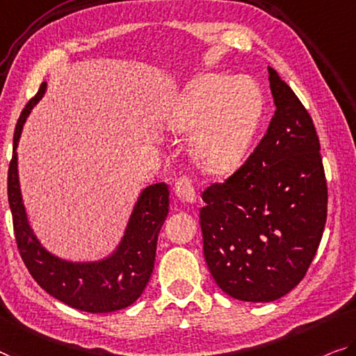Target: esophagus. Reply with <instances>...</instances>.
<instances>
[{
  "label": "esophagus",
  "instance_id": "obj_1",
  "mask_svg": "<svg viewBox=\"0 0 356 356\" xmlns=\"http://www.w3.org/2000/svg\"><path fill=\"white\" fill-rule=\"evenodd\" d=\"M175 194L178 195V199L184 202V204H194L195 200V188L194 181L189 177H179L177 181H175Z\"/></svg>",
  "mask_w": 356,
  "mask_h": 356
}]
</instances>
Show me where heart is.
<instances>
[{"mask_svg":"<svg viewBox=\"0 0 356 356\" xmlns=\"http://www.w3.org/2000/svg\"><path fill=\"white\" fill-rule=\"evenodd\" d=\"M262 113V95L248 79L209 74L186 90L170 114L175 130L202 125L194 151L202 167L211 173H227L247 156Z\"/></svg>","mask_w":356,"mask_h":356,"instance_id":"heart-1","label":"heart"}]
</instances>
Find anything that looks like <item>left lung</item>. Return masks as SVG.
Returning a JSON list of instances; mask_svg holds the SVG:
<instances>
[{
	"label": "left lung",
	"instance_id": "8db88e82",
	"mask_svg": "<svg viewBox=\"0 0 356 356\" xmlns=\"http://www.w3.org/2000/svg\"><path fill=\"white\" fill-rule=\"evenodd\" d=\"M269 70L275 113L266 135L200 209L204 256L224 293L270 302L302 280L318 250L327 186L314 121L291 87Z\"/></svg>",
	"mask_w": 356,
	"mask_h": 356
}]
</instances>
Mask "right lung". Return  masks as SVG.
Segmentation results:
<instances>
[{"instance_id": "add662e5", "label": "right lung", "mask_w": 356, "mask_h": 356, "mask_svg": "<svg viewBox=\"0 0 356 356\" xmlns=\"http://www.w3.org/2000/svg\"><path fill=\"white\" fill-rule=\"evenodd\" d=\"M44 90L46 83H42L38 94L26 103L20 114L8 170V199L20 258L38 285L70 307L90 314H108L125 309L141 296L154 269L157 237L168 215V184H152L141 193L122 242L111 258L79 264L62 261L47 253L33 235L26 221L15 152L25 119Z\"/></svg>"}]
</instances>
